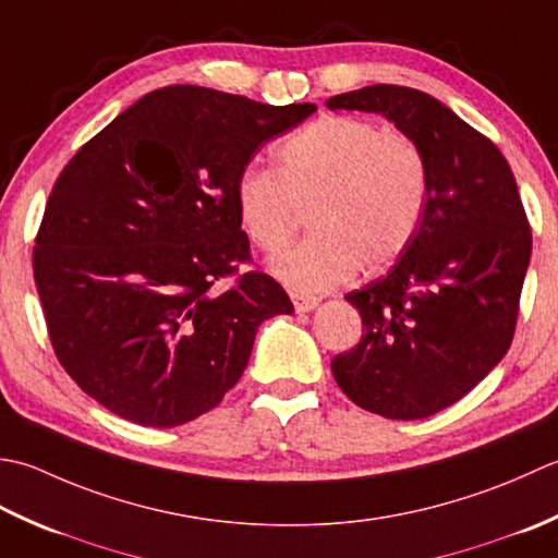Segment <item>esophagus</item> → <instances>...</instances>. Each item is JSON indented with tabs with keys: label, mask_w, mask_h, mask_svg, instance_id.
Listing matches in <instances>:
<instances>
[{
	"label": "esophagus",
	"mask_w": 558,
	"mask_h": 558,
	"mask_svg": "<svg viewBox=\"0 0 558 558\" xmlns=\"http://www.w3.org/2000/svg\"><path fill=\"white\" fill-rule=\"evenodd\" d=\"M291 301H293L295 313H308L317 308V303H320L315 295H305V293H291Z\"/></svg>",
	"instance_id": "esophagus-1"
}]
</instances>
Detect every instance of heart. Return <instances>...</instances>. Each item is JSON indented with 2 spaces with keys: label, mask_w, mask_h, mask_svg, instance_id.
I'll use <instances>...</instances> for the list:
<instances>
[{
  "label": "heart",
  "mask_w": 558,
  "mask_h": 558,
  "mask_svg": "<svg viewBox=\"0 0 558 558\" xmlns=\"http://www.w3.org/2000/svg\"><path fill=\"white\" fill-rule=\"evenodd\" d=\"M271 156L275 170H241L233 207L250 243L267 255L289 245L299 209L311 207L313 235L275 263L291 289L315 293L347 281L359 265L390 267L422 231L430 178L412 136L325 116L283 136Z\"/></svg>",
  "instance_id": "1"
}]
</instances>
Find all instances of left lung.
<instances>
[{
	"instance_id": "left-lung-1",
	"label": "left lung",
	"mask_w": 558,
	"mask_h": 558,
	"mask_svg": "<svg viewBox=\"0 0 558 558\" xmlns=\"http://www.w3.org/2000/svg\"><path fill=\"white\" fill-rule=\"evenodd\" d=\"M327 108L380 112L426 156L422 231L388 275L347 293L363 335L332 359L361 409L426 418L484 380L513 342L532 253L525 207L498 146L424 90L375 84Z\"/></svg>"
}]
</instances>
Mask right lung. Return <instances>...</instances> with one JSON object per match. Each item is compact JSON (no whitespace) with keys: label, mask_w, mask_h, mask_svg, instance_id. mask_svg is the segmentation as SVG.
I'll use <instances>...</instances> for the list:
<instances>
[{"label":"right lung","mask_w":558,"mask_h":558,"mask_svg":"<svg viewBox=\"0 0 558 558\" xmlns=\"http://www.w3.org/2000/svg\"><path fill=\"white\" fill-rule=\"evenodd\" d=\"M204 86H166L88 140L57 178L33 277L57 359L98 404L173 428L223 400L257 327L291 315L250 259L233 185L253 154L313 116Z\"/></svg>","instance_id":"1"}]
</instances>
